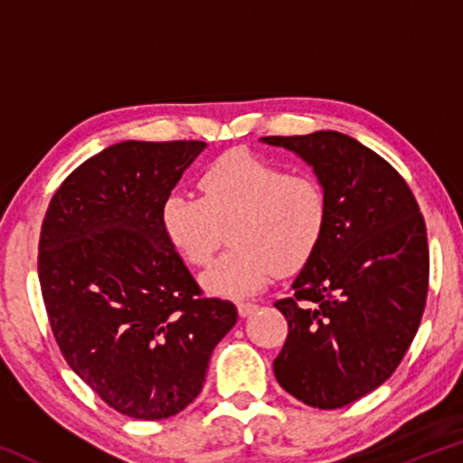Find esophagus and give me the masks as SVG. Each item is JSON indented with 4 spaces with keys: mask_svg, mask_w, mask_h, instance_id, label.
I'll list each match as a JSON object with an SVG mask.
<instances>
[{
    "mask_svg": "<svg viewBox=\"0 0 463 463\" xmlns=\"http://www.w3.org/2000/svg\"><path fill=\"white\" fill-rule=\"evenodd\" d=\"M237 308H239V315L241 317H250L260 307H257L255 302H239Z\"/></svg>",
    "mask_w": 463,
    "mask_h": 463,
    "instance_id": "34e87169",
    "label": "esophagus"
}]
</instances>
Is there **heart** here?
Listing matches in <instances>:
<instances>
[{
	"instance_id": "b5f03b06",
	"label": "heart",
	"mask_w": 463,
	"mask_h": 463,
	"mask_svg": "<svg viewBox=\"0 0 463 463\" xmlns=\"http://www.w3.org/2000/svg\"><path fill=\"white\" fill-rule=\"evenodd\" d=\"M202 198L171 194L161 224L171 245L192 265H206L231 229L234 247L202 276L208 292L247 298L279 273L310 261L325 237L328 194L317 177L289 174L263 156L234 148L214 159L198 179Z\"/></svg>"
}]
</instances>
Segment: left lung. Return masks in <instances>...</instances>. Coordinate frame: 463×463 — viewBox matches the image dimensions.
I'll use <instances>...</instances> for the list:
<instances>
[{"mask_svg":"<svg viewBox=\"0 0 463 463\" xmlns=\"http://www.w3.org/2000/svg\"><path fill=\"white\" fill-rule=\"evenodd\" d=\"M308 163L328 194L317 253L276 302L288 320L273 362L279 386L333 411L386 382L419 331L429 288L427 229L401 174L335 130L263 137Z\"/></svg>","mask_w":463,"mask_h":463,"instance_id":"1","label":"left lung"}]
</instances>
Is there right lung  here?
<instances>
[{
    "mask_svg": "<svg viewBox=\"0 0 463 463\" xmlns=\"http://www.w3.org/2000/svg\"><path fill=\"white\" fill-rule=\"evenodd\" d=\"M206 143L124 140L81 163L52 195L38 279L71 370L127 417L161 420L200 394L210 357L237 323L202 289L161 208Z\"/></svg>",
    "mask_w": 463,
    "mask_h": 463,
    "instance_id": "add662e5",
    "label": "right lung"
}]
</instances>
